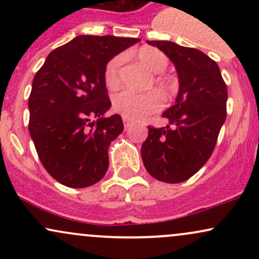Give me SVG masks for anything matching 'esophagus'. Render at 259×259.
<instances>
[{"mask_svg":"<svg viewBox=\"0 0 259 259\" xmlns=\"http://www.w3.org/2000/svg\"><path fill=\"white\" fill-rule=\"evenodd\" d=\"M123 121H124V126H125V129H127V127L132 125V120L127 119V118H123Z\"/></svg>","mask_w":259,"mask_h":259,"instance_id":"obj_1","label":"esophagus"}]
</instances>
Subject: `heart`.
I'll return each mask as SVG.
<instances>
[{
	"mask_svg": "<svg viewBox=\"0 0 259 259\" xmlns=\"http://www.w3.org/2000/svg\"><path fill=\"white\" fill-rule=\"evenodd\" d=\"M138 58L148 70L157 74L154 84L164 95H171L177 90V84L171 78L163 75L168 68L169 59L165 53L151 46L141 47ZM125 61V55L113 57L105 68V81L109 88H115L120 82V72ZM113 109L127 119H142L152 113L159 112L164 106V97L159 91L152 90L138 94L132 90H123L113 96Z\"/></svg>",
	"mask_w": 259,
	"mask_h": 259,
	"instance_id": "obj_1",
	"label": "heart"
}]
</instances>
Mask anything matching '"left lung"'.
<instances>
[{
	"label": "left lung",
	"mask_w": 259,
	"mask_h": 259,
	"mask_svg": "<svg viewBox=\"0 0 259 259\" xmlns=\"http://www.w3.org/2000/svg\"><path fill=\"white\" fill-rule=\"evenodd\" d=\"M167 55L179 76L177 102L162 114L170 125H148L141 157L146 170L163 183H183L212 156L227 118L228 89L218 64L200 50L170 41H147Z\"/></svg>",
	"instance_id": "left-lung-1"
}]
</instances>
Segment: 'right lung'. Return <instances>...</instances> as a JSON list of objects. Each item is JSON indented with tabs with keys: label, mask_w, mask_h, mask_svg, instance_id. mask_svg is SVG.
<instances>
[{
	"label": "right lung",
	"mask_w": 259,
	"mask_h": 259,
	"mask_svg": "<svg viewBox=\"0 0 259 259\" xmlns=\"http://www.w3.org/2000/svg\"><path fill=\"white\" fill-rule=\"evenodd\" d=\"M140 38L80 35L47 56L29 96V132L38 158L53 179L81 189L108 169V148L124 130L111 107L105 81L109 59ZM99 117L97 123L91 117Z\"/></svg>",
	"instance_id": "obj_1"
}]
</instances>
